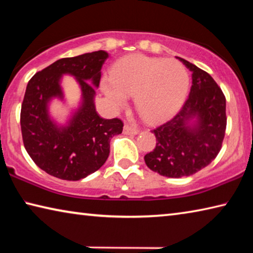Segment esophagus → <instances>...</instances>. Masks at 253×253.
Listing matches in <instances>:
<instances>
[{
  "label": "esophagus",
  "instance_id": "esophagus-1",
  "mask_svg": "<svg viewBox=\"0 0 253 253\" xmlns=\"http://www.w3.org/2000/svg\"><path fill=\"white\" fill-rule=\"evenodd\" d=\"M124 132H125L126 135H135L138 132V129L135 126L129 125V124H126L125 126H124Z\"/></svg>",
  "mask_w": 253,
  "mask_h": 253
}]
</instances>
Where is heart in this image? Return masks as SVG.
<instances>
[{
    "mask_svg": "<svg viewBox=\"0 0 253 253\" xmlns=\"http://www.w3.org/2000/svg\"><path fill=\"white\" fill-rule=\"evenodd\" d=\"M188 74L174 59L132 54L115 63L111 76L102 81V90L116 106L135 95V106L149 123L168 118L178 109L188 89Z\"/></svg>",
    "mask_w": 253,
    "mask_h": 253,
    "instance_id": "1",
    "label": "heart"
}]
</instances>
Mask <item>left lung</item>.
Instances as JSON below:
<instances>
[{"mask_svg": "<svg viewBox=\"0 0 253 253\" xmlns=\"http://www.w3.org/2000/svg\"><path fill=\"white\" fill-rule=\"evenodd\" d=\"M192 71L190 95L181 110L152 131L156 146L145 155L146 165L163 176H190L217 156L226 128L225 96L207 71L178 58ZM193 118L197 123L189 125Z\"/></svg>", "mask_w": 253, "mask_h": 253, "instance_id": "left-lung-1", "label": "left lung"}]
</instances>
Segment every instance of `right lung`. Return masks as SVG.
Masks as SVG:
<instances>
[{
    "mask_svg": "<svg viewBox=\"0 0 253 253\" xmlns=\"http://www.w3.org/2000/svg\"><path fill=\"white\" fill-rule=\"evenodd\" d=\"M107 58L108 53L99 50L57 60L37 72L27 85L20 116L24 147L32 161L54 177L79 181L96 172L109 156L110 139L122 134L121 119L101 118L93 104L92 84L99 85ZM65 73L76 77L83 104L69 126L59 127L48 117L47 102L53 96L62 97L59 79Z\"/></svg>",
    "mask_w": 253,
    "mask_h": 253,
    "instance_id": "obj_1",
    "label": "right lung"
}]
</instances>
